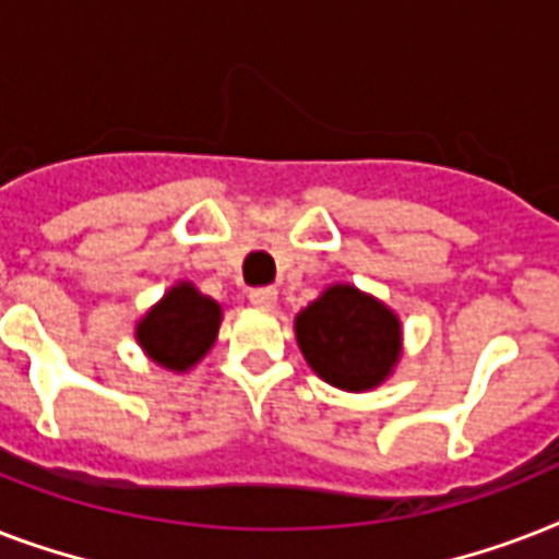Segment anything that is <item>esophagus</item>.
I'll list each match as a JSON object with an SVG mask.
<instances>
[{
  "label": "esophagus",
  "instance_id": "34e87169",
  "mask_svg": "<svg viewBox=\"0 0 559 559\" xmlns=\"http://www.w3.org/2000/svg\"><path fill=\"white\" fill-rule=\"evenodd\" d=\"M249 301H252L258 310H272V307L278 305V289L272 287H258L249 293Z\"/></svg>",
  "mask_w": 559,
  "mask_h": 559
}]
</instances>
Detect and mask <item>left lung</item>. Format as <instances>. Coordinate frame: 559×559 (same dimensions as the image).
Wrapping results in <instances>:
<instances>
[{
    "instance_id": "8db88e82",
    "label": "left lung",
    "mask_w": 559,
    "mask_h": 559,
    "mask_svg": "<svg viewBox=\"0 0 559 559\" xmlns=\"http://www.w3.org/2000/svg\"><path fill=\"white\" fill-rule=\"evenodd\" d=\"M293 328L307 366L333 389L373 391L403 357L400 316L354 284H331Z\"/></svg>"
}]
</instances>
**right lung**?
I'll list each match as a JSON object with an SVG mask.
<instances>
[{"instance_id":"obj_1","label":"right lung","mask_w":559,"mask_h":559,"mask_svg":"<svg viewBox=\"0 0 559 559\" xmlns=\"http://www.w3.org/2000/svg\"><path fill=\"white\" fill-rule=\"evenodd\" d=\"M223 307L191 281H177L135 322V342L165 371L188 373L217 342Z\"/></svg>"}]
</instances>
